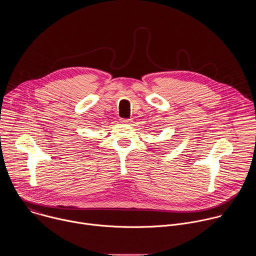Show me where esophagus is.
Listing matches in <instances>:
<instances>
[{
    "instance_id": "obj_1",
    "label": "esophagus",
    "mask_w": 256,
    "mask_h": 256,
    "mask_svg": "<svg viewBox=\"0 0 256 256\" xmlns=\"http://www.w3.org/2000/svg\"><path fill=\"white\" fill-rule=\"evenodd\" d=\"M120 122L124 124H130L132 122V120H120Z\"/></svg>"
}]
</instances>
